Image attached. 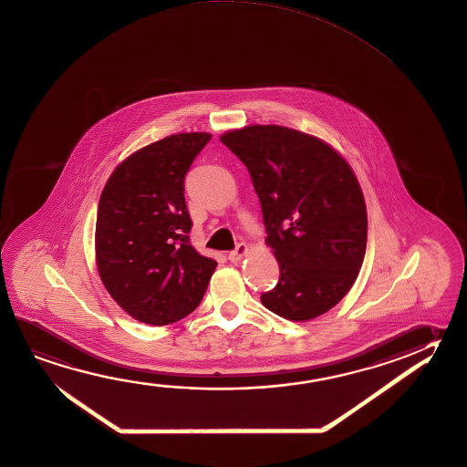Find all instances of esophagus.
Masks as SVG:
<instances>
[{"instance_id": "esophagus-1", "label": "esophagus", "mask_w": 467, "mask_h": 467, "mask_svg": "<svg viewBox=\"0 0 467 467\" xmlns=\"http://www.w3.org/2000/svg\"><path fill=\"white\" fill-rule=\"evenodd\" d=\"M245 254H247V245H245L244 243H239V244L236 245V249L228 254V259H230L231 262L241 261Z\"/></svg>"}]
</instances>
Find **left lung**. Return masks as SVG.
Wrapping results in <instances>:
<instances>
[{
  "label": "left lung",
  "instance_id": "obj_1",
  "mask_svg": "<svg viewBox=\"0 0 467 467\" xmlns=\"http://www.w3.org/2000/svg\"><path fill=\"white\" fill-rule=\"evenodd\" d=\"M222 142L249 171L280 267L262 305L292 321L331 310L351 290L368 244V212L351 167L327 142L275 124L224 132Z\"/></svg>",
  "mask_w": 467,
  "mask_h": 467
}]
</instances>
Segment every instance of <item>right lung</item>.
<instances>
[{
  "instance_id": "add662e5",
  "label": "right lung",
  "mask_w": 467,
  "mask_h": 467,
  "mask_svg": "<svg viewBox=\"0 0 467 467\" xmlns=\"http://www.w3.org/2000/svg\"><path fill=\"white\" fill-rule=\"evenodd\" d=\"M212 134L182 132L140 149L101 192L95 233L103 285L132 318L164 327L206 292L216 261L190 244L185 175Z\"/></svg>"
}]
</instances>
